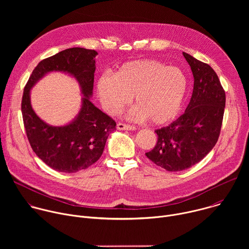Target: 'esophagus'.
<instances>
[{
	"instance_id": "obj_1",
	"label": "esophagus",
	"mask_w": 249,
	"mask_h": 249,
	"mask_svg": "<svg viewBox=\"0 0 249 249\" xmlns=\"http://www.w3.org/2000/svg\"><path fill=\"white\" fill-rule=\"evenodd\" d=\"M117 129L119 130H129V131H133V130H136V127L133 126V125H129V124H125V123H122V122H118L117 123Z\"/></svg>"
}]
</instances>
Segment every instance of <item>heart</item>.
Returning a JSON list of instances; mask_svg holds the SVG:
<instances>
[{"label":"heart","mask_w":249,"mask_h":249,"mask_svg":"<svg viewBox=\"0 0 249 249\" xmlns=\"http://www.w3.org/2000/svg\"><path fill=\"white\" fill-rule=\"evenodd\" d=\"M104 109L115 114L134 95L137 106L130 111L135 119L164 124L179 115L189 89L183 70L155 60H135L123 64L114 76L101 75L96 84Z\"/></svg>","instance_id":"obj_1"}]
</instances>
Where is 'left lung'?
<instances>
[{
	"instance_id": "8db88e82",
	"label": "left lung",
	"mask_w": 249,
	"mask_h": 249,
	"mask_svg": "<svg viewBox=\"0 0 249 249\" xmlns=\"http://www.w3.org/2000/svg\"><path fill=\"white\" fill-rule=\"evenodd\" d=\"M194 77L185 112L170 125L156 130L158 142L146 153L167 171H180L202 160L215 147L223 124L226 92L212 67L183 52Z\"/></svg>"
}]
</instances>
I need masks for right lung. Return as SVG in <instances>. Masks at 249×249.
<instances>
[{
	"label": "right lung",
	"mask_w": 249,
	"mask_h": 249,
	"mask_svg": "<svg viewBox=\"0 0 249 249\" xmlns=\"http://www.w3.org/2000/svg\"><path fill=\"white\" fill-rule=\"evenodd\" d=\"M96 55L95 50L75 47L46 58L34 68L23 89L21 113L29 144L43 162L59 172H77L96 162L103 153L109 133L116 129V122L89 101ZM53 70L74 75L84 93L77 118L61 127L43 123L33 111L29 98L30 89L35 83Z\"/></svg>",
	"instance_id": "right-lung-1"
}]
</instances>
